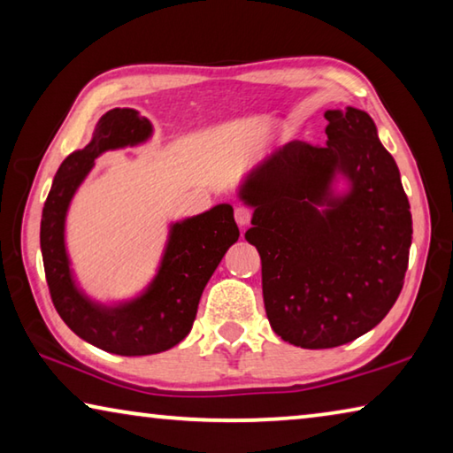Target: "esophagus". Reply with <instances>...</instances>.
<instances>
[{
    "instance_id": "esophagus-1",
    "label": "esophagus",
    "mask_w": 453,
    "mask_h": 453,
    "mask_svg": "<svg viewBox=\"0 0 453 453\" xmlns=\"http://www.w3.org/2000/svg\"><path fill=\"white\" fill-rule=\"evenodd\" d=\"M235 221H237V226H240V227L250 226L251 210L245 208V205H240V208H235Z\"/></svg>"
}]
</instances>
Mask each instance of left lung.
I'll return each instance as SVG.
<instances>
[{"label":"left lung","instance_id":"obj_1","mask_svg":"<svg viewBox=\"0 0 453 453\" xmlns=\"http://www.w3.org/2000/svg\"><path fill=\"white\" fill-rule=\"evenodd\" d=\"M326 119V145L289 142L237 188L254 208L245 240L262 257L267 319L305 349L343 346L378 326L403 288L411 245L408 196L373 119L357 107Z\"/></svg>","mask_w":453,"mask_h":453}]
</instances>
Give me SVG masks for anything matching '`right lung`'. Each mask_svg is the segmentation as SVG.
<instances>
[{
  "instance_id": "right-lung-1",
  "label": "right lung",
  "mask_w": 453,
  "mask_h": 453,
  "mask_svg": "<svg viewBox=\"0 0 453 453\" xmlns=\"http://www.w3.org/2000/svg\"><path fill=\"white\" fill-rule=\"evenodd\" d=\"M151 134V121L140 111L116 107L104 113L91 142L59 165L42 213L40 243L53 305L75 335L118 356H151L178 346L194 326L205 283L240 237L232 205H213L173 221L162 262L140 296L102 303L78 286L65 248V218L75 191L102 153L134 148Z\"/></svg>"
}]
</instances>
